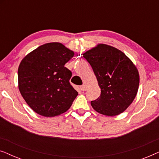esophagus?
I'll return each instance as SVG.
<instances>
[{"label":"esophagus","mask_w":159,"mask_h":159,"mask_svg":"<svg viewBox=\"0 0 159 159\" xmlns=\"http://www.w3.org/2000/svg\"><path fill=\"white\" fill-rule=\"evenodd\" d=\"M80 90H81L82 91H85L87 90L86 85H84V84H83V85L80 86Z\"/></svg>","instance_id":"obj_1"}]
</instances>
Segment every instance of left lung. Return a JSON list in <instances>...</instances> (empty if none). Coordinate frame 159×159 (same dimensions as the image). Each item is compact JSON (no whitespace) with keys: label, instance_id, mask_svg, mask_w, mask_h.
Segmentation results:
<instances>
[{"label":"left lung","instance_id":"1","mask_svg":"<svg viewBox=\"0 0 159 159\" xmlns=\"http://www.w3.org/2000/svg\"><path fill=\"white\" fill-rule=\"evenodd\" d=\"M92 66L101 88V95L91 101L99 114H120L134 101L139 88L138 69L123 52L106 44H98L83 53Z\"/></svg>","mask_w":159,"mask_h":159}]
</instances>
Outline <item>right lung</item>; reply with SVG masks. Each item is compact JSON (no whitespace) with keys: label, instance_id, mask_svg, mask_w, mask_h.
I'll use <instances>...</instances> for the list:
<instances>
[{"label":"right lung","instance_id":"add662e5","mask_svg":"<svg viewBox=\"0 0 159 159\" xmlns=\"http://www.w3.org/2000/svg\"><path fill=\"white\" fill-rule=\"evenodd\" d=\"M75 53L60 43L40 45L21 60L19 90L28 106L41 116L66 112L78 93L71 85V71L64 66Z\"/></svg>","mask_w":159,"mask_h":159}]
</instances>
